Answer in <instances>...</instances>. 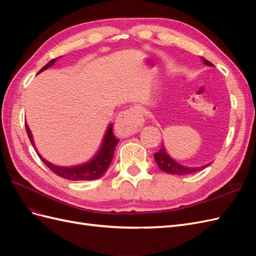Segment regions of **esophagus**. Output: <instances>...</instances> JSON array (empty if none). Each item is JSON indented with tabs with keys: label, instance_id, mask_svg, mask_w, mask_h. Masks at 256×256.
I'll use <instances>...</instances> for the list:
<instances>
[{
	"label": "esophagus",
	"instance_id": "esophagus-1",
	"mask_svg": "<svg viewBox=\"0 0 256 256\" xmlns=\"http://www.w3.org/2000/svg\"><path fill=\"white\" fill-rule=\"evenodd\" d=\"M143 122V109L141 106H134L118 114L115 120V129L120 136H128L136 134Z\"/></svg>",
	"mask_w": 256,
	"mask_h": 256
}]
</instances>
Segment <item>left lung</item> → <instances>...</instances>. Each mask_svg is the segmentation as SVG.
Here are the masks:
<instances>
[{
  "mask_svg": "<svg viewBox=\"0 0 256 256\" xmlns=\"http://www.w3.org/2000/svg\"><path fill=\"white\" fill-rule=\"evenodd\" d=\"M203 62L208 66H212L210 62L205 60L204 58H203ZM154 161H156L158 168L161 170L162 172L168 173V174H173V175H188L191 173L198 172V171H200V170H203L207 166H209V164H207V166H200V168H188V166H184L180 164H177L175 160H173L166 154L164 144H162L161 148L156 154H154Z\"/></svg>",
  "mask_w": 256,
  "mask_h": 256,
  "instance_id": "8db88e82",
  "label": "left lung"
}]
</instances>
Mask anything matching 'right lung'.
Returning a JSON list of instances; mask_svg holds the SVG:
<instances>
[{"label":"right lung","mask_w":256,"mask_h":256,"mask_svg":"<svg viewBox=\"0 0 256 256\" xmlns=\"http://www.w3.org/2000/svg\"><path fill=\"white\" fill-rule=\"evenodd\" d=\"M58 58L51 60L47 65H44L40 69V72L46 70V69L52 66L54 64V62H56ZM112 128H113V124H111L109 128H108L102 145V147H100V150L97 152L96 156L90 161L86 162V164H84L76 166H70V168L56 166L50 164V162L46 161L40 154L38 152L37 154H38V156H40V158L42 160L44 164L47 166L53 173H56L60 177L65 178V180H97V178L102 177L106 172L108 168L110 166V164L113 159L114 150L120 141L118 138H115ZM26 132H28L30 143H32V145H34L33 136H32V134H30V130L28 127V125H26Z\"/></svg>","instance_id":"obj_1"}]
</instances>
